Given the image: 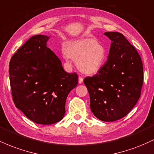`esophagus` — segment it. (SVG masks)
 I'll list each match as a JSON object with an SVG mask.
<instances>
[{
	"mask_svg": "<svg viewBox=\"0 0 154 154\" xmlns=\"http://www.w3.org/2000/svg\"><path fill=\"white\" fill-rule=\"evenodd\" d=\"M82 82H83L82 77H81V76H79V84H82Z\"/></svg>",
	"mask_w": 154,
	"mask_h": 154,
	"instance_id": "esophagus-1",
	"label": "esophagus"
}]
</instances>
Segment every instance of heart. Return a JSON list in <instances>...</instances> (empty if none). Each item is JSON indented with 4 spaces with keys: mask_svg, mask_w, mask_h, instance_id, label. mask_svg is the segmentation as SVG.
<instances>
[{
    "mask_svg": "<svg viewBox=\"0 0 154 154\" xmlns=\"http://www.w3.org/2000/svg\"><path fill=\"white\" fill-rule=\"evenodd\" d=\"M66 59L77 61L81 72L88 75L98 72L103 66L106 59V49L94 39L85 38L68 43L64 48Z\"/></svg>",
    "mask_w": 154,
    "mask_h": 154,
    "instance_id": "heart-1",
    "label": "heart"
}]
</instances>
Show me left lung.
Wrapping results in <instances>:
<instances>
[{
	"label": "left lung",
	"instance_id": "obj_1",
	"mask_svg": "<svg viewBox=\"0 0 154 154\" xmlns=\"http://www.w3.org/2000/svg\"><path fill=\"white\" fill-rule=\"evenodd\" d=\"M111 40L108 59L84 83L91 99V109L98 119L114 122L125 116L140 97L143 68L135 48L122 34L107 32Z\"/></svg>",
	"mask_w": 154,
	"mask_h": 154
}]
</instances>
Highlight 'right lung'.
Here are the masks:
<instances>
[{"mask_svg": "<svg viewBox=\"0 0 154 154\" xmlns=\"http://www.w3.org/2000/svg\"><path fill=\"white\" fill-rule=\"evenodd\" d=\"M49 37L34 35L13 55L9 63L14 103L28 119L40 125L61 121L69 92L78 84L47 47Z\"/></svg>", "mask_w": 154, "mask_h": 154, "instance_id": "1", "label": "right lung"}]
</instances>
